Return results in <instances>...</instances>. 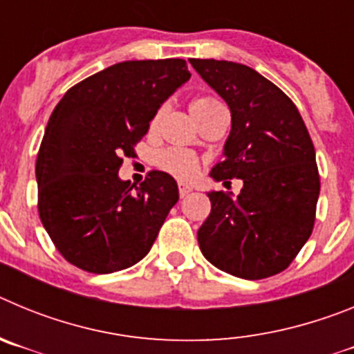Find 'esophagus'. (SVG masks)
<instances>
[{"mask_svg": "<svg viewBox=\"0 0 354 354\" xmlns=\"http://www.w3.org/2000/svg\"><path fill=\"white\" fill-rule=\"evenodd\" d=\"M177 186H179L180 198H184V196H186L187 193H192V186H189V184H187V183H183V180H179V184H177Z\"/></svg>", "mask_w": 354, "mask_h": 354, "instance_id": "34e87169", "label": "esophagus"}]
</instances>
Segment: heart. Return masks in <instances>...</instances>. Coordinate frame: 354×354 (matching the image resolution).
<instances>
[{"label":"heart","instance_id":"1","mask_svg":"<svg viewBox=\"0 0 354 354\" xmlns=\"http://www.w3.org/2000/svg\"><path fill=\"white\" fill-rule=\"evenodd\" d=\"M220 99H216L212 95H198L192 101V111L193 115L202 113L205 109H211L214 106H220ZM159 117H161V111L154 117V124H158ZM159 165L170 174L177 175V177H187L195 170V158H193L187 150L183 149H170L167 152H162L161 158H159Z\"/></svg>","mask_w":354,"mask_h":354}]
</instances>
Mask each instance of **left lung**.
I'll list each match as a JSON object with an SVG mask.
<instances>
[{"label":"left lung","instance_id":"left-lung-1","mask_svg":"<svg viewBox=\"0 0 354 354\" xmlns=\"http://www.w3.org/2000/svg\"><path fill=\"white\" fill-rule=\"evenodd\" d=\"M189 64L232 113L225 159L211 177L243 179L237 198L207 193L211 212L198 228L200 250L234 277L282 273L314 230L321 179L308 129L289 97L252 67L202 58Z\"/></svg>","mask_w":354,"mask_h":354}]
</instances>
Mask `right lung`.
Masks as SVG:
<instances>
[{"label":"right lung","mask_w":354,"mask_h":354,"mask_svg":"<svg viewBox=\"0 0 354 354\" xmlns=\"http://www.w3.org/2000/svg\"><path fill=\"white\" fill-rule=\"evenodd\" d=\"M189 76L180 58L122 62L74 84L53 109L35 165L39 216L72 266L113 273L152 248L179 200L177 183L152 170L131 186L118 170Z\"/></svg>","instance_id":"right-lung-1"}]
</instances>
